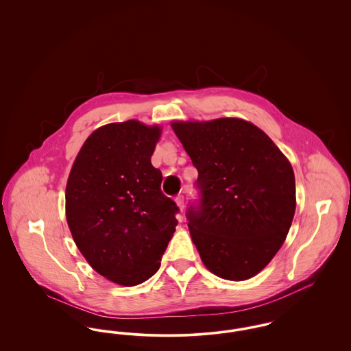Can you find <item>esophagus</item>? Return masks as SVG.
Returning a JSON list of instances; mask_svg holds the SVG:
<instances>
[{
  "label": "esophagus",
  "mask_w": 351,
  "mask_h": 351,
  "mask_svg": "<svg viewBox=\"0 0 351 351\" xmlns=\"http://www.w3.org/2000/svg\"><path fill=\"white\" fill-rule=\"evenodd\" d=\"M175 201H176V205H178V208L180 209V210H183L184 209V196H182V195H179L176 199H175Z\"/></svg>",
  "instance_id": "esophagus-1"
}]
</instances>
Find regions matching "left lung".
I'll list each match as a JSON object with an SVG mask.
<instances>
[{
  "instance_id": "obj_1",
  "label": "left lung",
  "mask_w": 351,
  "mask_h": 351,
  "mask_svg": "<svg viewBox=\"0 0 351 351\" xmlns=\"http://www.w3.org/2000/svg\"><path fill=\"white\" fill-rule=\"evenodd\" d=\"M197 168L199 209L188 226L204 266L242 282L280 250L296 209L289 160L262 129L242 118L172 121Z\"/></svg>"
}]
</instances>
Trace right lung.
<instances>
[{
  "instance_id": "add662e5",
  "label": "right lung",
  "mask_w": 351,
  "mask_h": 351,
  "mask_svg": "<svg viewBox=\"0 0 351 351\" xmlns=\"http://www.w3.org/2000/svg\"><path fill=\"white\" fill-rule=\"evenodd\" d=\"M159 125L138 119L96 129L79 151L66 186V218L77 249L112 283L134 287L160 267L179 210L160 191L151 156Z\"/></svg>"
}]
</instances>
